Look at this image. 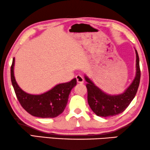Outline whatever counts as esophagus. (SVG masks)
Listing matches in <instances>:
<instances>
[{
  "mask_svg": "<svg viewBox=\"0 0 150 150\" xmlns=\"http://www.w3.org/2000/svg\"><path fill=\"white\" fill-rule=\"evenodd\" d=\"M76 79H77V83H83V77L81 75H76Z\"/></svg>",
  "mask_w": 150,
  "mask_h": 150,
  "instance_id": "esophagus-1",
  "label": "esophagus"
}]
</instances>
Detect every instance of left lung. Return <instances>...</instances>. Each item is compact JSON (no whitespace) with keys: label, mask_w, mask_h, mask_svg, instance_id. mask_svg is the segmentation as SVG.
I'll return each instance as SVG.
<instances>
[{"label":"left lung","mask_w":150,"mask_h":150,"mask_svg":"<svg viewBox=\"0 0 150 150\" xmlns=\"http://www.w3.org/2000/svg\"><path fill=\"white\" fill-rule=\"evenodd\" d=\"M136 52V77L125 92L119 95H108L99 89L88 78L85 76L88 82V103L93 112L98 116L110 117L121 113L128 107L135 96L140 83L141 71L139 58Z\"/></svg>","instance_id":"8db88e82"}]
</instances>
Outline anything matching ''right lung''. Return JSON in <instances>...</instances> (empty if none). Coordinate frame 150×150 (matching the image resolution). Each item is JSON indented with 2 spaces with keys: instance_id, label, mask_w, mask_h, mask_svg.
<instances>
[{
  "instance_id": "add662e5",
  "label": "right lung",
  "mask_w": 150,
  "mask_h": 150,
  "mask_svg": "<svg viewBox=\"0 0 150 150\" xmlns=\"http://www.w3.org/2000/svg\"><path fill=\"white\" fill-rule=\"evenodd\" d=\"M15 58L11 67V79L17 98L28 113L42 118L56 117L64 111L71 90L77 84L75 78L71 81L60 83L45 93L33 95L23 91L16 83L13 74Z\"/></svg>"
}]
</instances>
